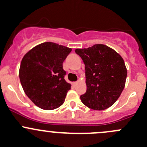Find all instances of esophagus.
I'll return each mask as SVG.
<instances>
[{"mask_svg": "<svg viewBox=\"0 0 147 147\" xmlns=\"http://www.w3.org/2000/svg\"><path fill=\"white\" fill-rule=\"evenodd\" d=\"M77 84H78V82H72V85L73 86H75Z\"/></svg>", "mask_w": 147, "mask_h": 147, "instance_id": "esophagus-1", "label": "esophagus"}]
</instances>
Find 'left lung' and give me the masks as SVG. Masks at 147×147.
I'll use <instances>...</instances> for the list:
<instances>
[{"label": "left lung", "mask_w": 147, "mask_h": 147, "mask_svg": "<svg viewBox=\"0 0 147 147\" xmlns=\"http://www.w3.org/2000/svg\"><path fill=\"white\" fill-rule=\"evenodd\" d=\"M75 51L85 65L86 92L80 96L82 102L93 110L109 109L118 100L125 85L127 72L124 60L103 44Z\"/></svg>", "instance_id": "obj_1"}]
</instances>
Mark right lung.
<instances>
[{
  "mask_svg": "<svg viewBox=\"0 0 147 147\" xmlns=\"http://www.w3.org/2000/svg\"><path fill=\"white\" fill-rule=\"evenodd\" d=\"M70 48L44 42L29 51L22 60L19 77L24 93L36 106L53 110L64 103L71 84L65 80L63 63Z\"/></svg>",
  "mask_w": 147,
  "mask_h": 147,
  "instance_id": "1",
  "label": "right lung"
}]
</instances>
